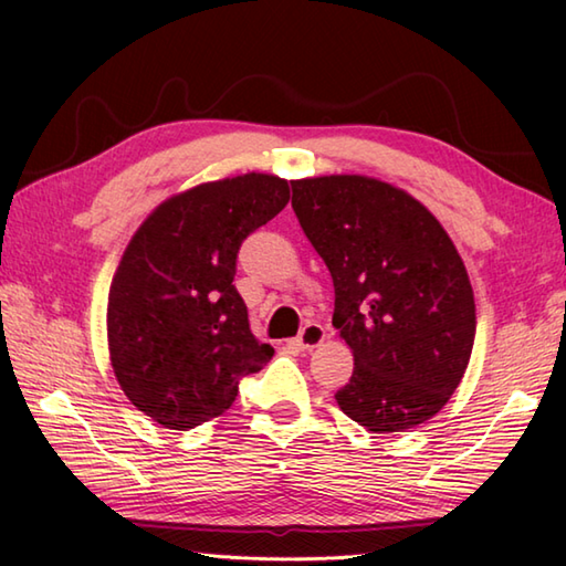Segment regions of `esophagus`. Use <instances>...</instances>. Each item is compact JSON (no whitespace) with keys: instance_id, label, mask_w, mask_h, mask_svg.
I'll use <instances>...</instances> for the list:
<instances>
[{"instance_id":"1","label":"esophagus","mask_w":566,"mask_h":566,"mask_svg":"<svg viewBox=\"0 0 566 566\" xmlns=\"http://www.w3.org/2000/svg\"><path fill=\"white\" fill-rule=\"evenodd\" d=\"M323 340H326V328H323L321 323H306L304 331L296 335L294 345L302 347V350H314Z\"/></svg>"}]
</instances>
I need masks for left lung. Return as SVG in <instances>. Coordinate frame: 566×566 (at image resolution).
I'll return each instance as SVG.
<instances>
[{
  "label": "left lung",
  "instance_id": "8db88e82",
  "mask_svg": "<svg viewBox=\"0 0 566 566\" xmlns=\"http://www.w3.org/2000/svg\"><path fill=\"white\" fill-rule=\"evenodd\" d=\"M292 207L335 286L355 369L335 394L371 432H403L450 401L472 355V284L450 235L403 189L363 175L292 182Z\"/></svg>",
  "mask_w": 566,
  "mask_h": 566
}]
</instances>
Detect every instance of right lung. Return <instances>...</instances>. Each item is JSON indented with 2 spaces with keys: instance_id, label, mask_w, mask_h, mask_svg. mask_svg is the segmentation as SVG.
<instances>
[{
  "instance_id": "right-lung-1",
  "label": "right lung",
  "mask_w": 566,
  "mask_h": 566,
  "mask_svg": "<svg viewBox=\"0 0 566 566\" xmlns=\"http://www.w3.org/2000/svg\"><path fill=\"white\" fill-rule=\"evenodd\" d=\"M290 201L274 175H240L167 199L130 238L109 290L114 375L155 423L189 430L221 416L274 350L250 333L238 250Z\"/></svg>"
}]
</instances>
